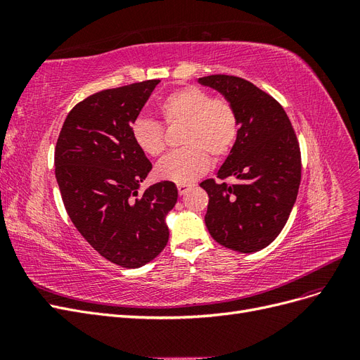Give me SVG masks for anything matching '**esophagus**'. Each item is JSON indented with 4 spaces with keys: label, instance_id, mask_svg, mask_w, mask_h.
Here are the masks:
<instances>
[{
    "label": "esophagus",
    "instance_id": "1",
    "mask_svg": "<svg viewBox=\"0 0 360 360\" xmlns=\"http://www.w3.org/2000/svg\"><path fill=\"white\" fill-rule=\"evenodd\" d=\"M177 189H179V193L180 195H184L189 189H191V184H184V183H179L177 184Z\"/></svg>",
    "mask_w": 360,
    "mask_h": 360
}]
</instances>
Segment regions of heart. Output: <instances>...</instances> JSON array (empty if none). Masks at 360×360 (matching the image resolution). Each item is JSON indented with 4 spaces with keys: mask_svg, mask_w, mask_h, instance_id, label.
Masks as SVG:
<instances>
[{
    "mask_svg": "<svg viewBox=\"0 0 360 360\" xmlns=\"http://www.w3.org/2000/svg\"><path fill=\"white\" fill-rule=\"evenodd\" d=\"M159 111L167 124H184L180 139L184 147L163 158L155 168V176L160 180L192 183L209 169L210 157L224 159L236 143L238 122L233 105L198 86L171 93ZM130 135L147 156H159L165 150L163 127L153 120L136 118Z\"/></svg>",
    "mask_w": 360,
    "mask_h": 360,
    "instance_id": "obj_1",
    "label": "heart"
}]
</instances>
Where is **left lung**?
<instances>
[{
    "instance_id": "left-lung-1",
    "label": "left lung",
    "mask_w": 360,
    "mask_h": 360,
    "mask_svg": "<svg viewBox=\"0 0 360 360\" xmlns=\"http://www.w3.org/2000/svg\"><path fill=\"white\" fill-rule=\"evenodd\" d=\"M204 86L221 93L234 108L238 130L230 155L204 180L209 193L205 226L214 240L242 254L264 249L282 231L300 184V150L290 120L274 97L237 76L210 75Z\"/></svg>"
}]
</instances>
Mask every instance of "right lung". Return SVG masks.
<instances>
[{
	"instance_id": "obj_1",
	"label": "right lung",
	"mask_w": 360,
	"mask_h": 360,
	"mask_svg": "<svg viewBox=\"0 0 360 360\" xmlns=\"http://www.w3.org/2000/svg\"><path fill=\"white\" fill-rule=\"evenodd\" d=\"M159 79L103 90L68 114L56 147V177L76 230L111 263L138 269L168 243L167 214L177 202L172 181L138 197L151 162L130 127Z\"/></svg>"
}]
</instances>
